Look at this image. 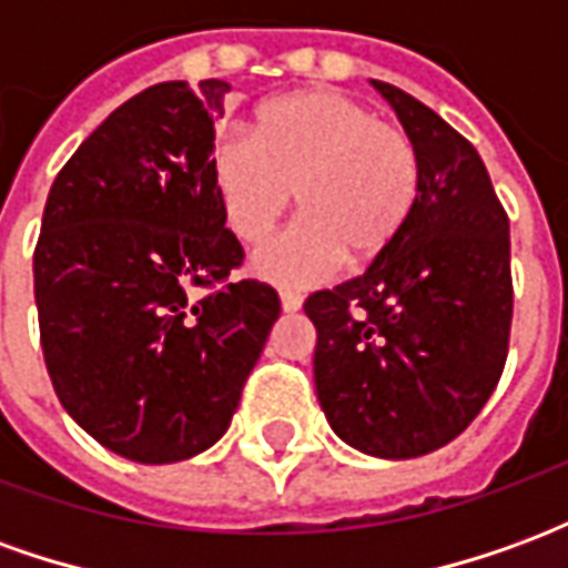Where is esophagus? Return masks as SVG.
Wrapping results in <instances>:
<instances>
[{"mask_svg":"<svg viewBox=\"0 0 568 568\" xmlns=\"http://www.w3.org/2000/svg\"><path fill=\"white\" fill-rule=\"evenodd\" d=\"M280 301H283L285 313H297V310H301V304H304V297L297 295V292H288V288H285V292H280Z\"/></svg>","mask_w":568,"mask_h":568,"instance_id":"esophagus-1","label":"esophagus"}]
</instances>
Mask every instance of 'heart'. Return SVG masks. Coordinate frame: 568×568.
I'll return each instance as SVG.
<instances>
[{"label": "heart", "mask_w": 568, "mask_h": 568, "mask_svg": "<svg viewBox=\"0 0 568 568\" xmlns=\"http://www.w3.org/2000/svg\"><path fill=\"white\" fill-rule=\"evenodd\" d=\"M210 170L224 222L248 246L271 240L297 191L304 219L252 261L258 276L283 285H313L344 258L383 255L419 197L414 140L328 88L261 103L252 140L222 136Z\"/></svg>", "instance_id": "b5f03b06"}]
</instances>
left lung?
Segmentation results:
<instances>
[{
  "label": "left lung",
  "instance_id": "1",
  "mask_svg": "<svg viewBox=\"0 0 568 568\" xmlns=\"http://www.w3.org/2000/svg\"><path fill=\"white\" fill-rule=\"evenodd\" d=\"M419 154L405 231L368 271L307 297L316 395L349 447L414 459L487 405L508 358L511 236L475 145L395 84L374 81Z\"/></svg>",
  "mask_w": 568,
  "mask_h": 568
}]
</instances>
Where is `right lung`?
Here are the masks:
<instances>
[{"mask_svg": "<svg viewBox=\"0 0 568 568\" xmlns=\"http://www.w3.org/2000/svg\"><path fill=\"white\" fill-rule=\"evenodd\" d=\"M227 91L206 79L136 93L44 203L32 255L44 365L69 417L133 463H182L222 438L280 320L276 288L227 280L243 246L210 170Z\"/></svg>", "mask_w": 568, "mask_h": 568, "instance_id": "obj_1", "label": "right lung"}]
</instances>
